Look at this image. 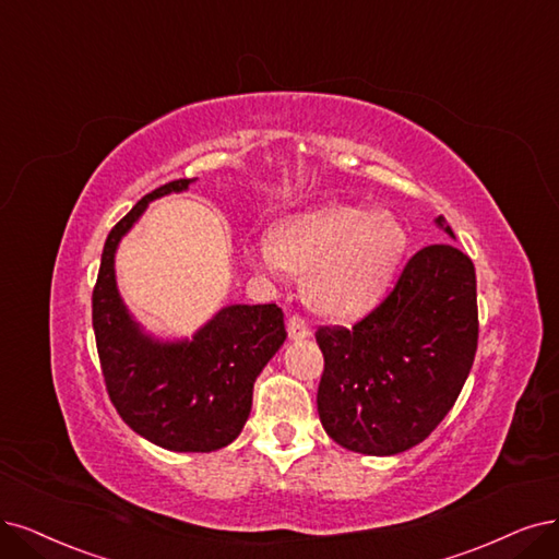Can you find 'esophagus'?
Instances as JSON below:
<instances>
[{
  "label": "esophagus",
  "mask_w": 559,
  "mask_h": 559,
  "mask_svg": "<svg viewBox=\"0 0 559 559\" xmlns=\"http://www.w3.org/2000/svg\"><path fill=\"white\" fill-rule=\"evenodd\" d=\"M287 334H290V338H306L311 334V329H308V322L301 316L295 313L287 320Z\"/></svg>",
  "instance_id": "esophagus-1"
}]
</instances>
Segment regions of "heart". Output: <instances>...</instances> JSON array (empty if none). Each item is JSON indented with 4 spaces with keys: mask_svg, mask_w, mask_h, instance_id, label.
Masks as SVG:
<instances>
[{
    "mask_svg": "<svg viewBox=\"0 0 559 559\" xmlns=\"http://www.w3.org/2000/svg\"><path fill=\"white\" fill-rule=\"evenodd\" d=\"M405 246V227L391 212L329 204L290 218L276 239H260L251 260L274 278L308 272L306 297L318 311L349 318L384 295Z\"/></svg>",
    "mask_w": 559,
    "mask_h": 559,
    "instance_id": "heart-1",
    "label": "heart"
}]
</instances>
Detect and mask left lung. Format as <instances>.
<instances>
[{
    "mask_svg": "<svg viewBox=\"0 0 559 559\" xmlns=\"http://www.w3.org/2000/svg\"><path fill=\"white\" fill-rule=\"evenodd\" d=\"M438 225L453 237L442 216ZM316 341L326 436L368 456L407 451L447 417L477 355L474 264L451 243L424 246L373 311L353 326H318Z\"/></svg>",
    "mask_w": 559,
    "mask_h": 559,
    "instance_id": "1",
    "label": "left lung"
}]
</instances>
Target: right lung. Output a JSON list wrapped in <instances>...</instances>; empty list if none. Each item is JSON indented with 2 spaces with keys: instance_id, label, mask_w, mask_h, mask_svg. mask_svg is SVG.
<instances>
[{
  "instance_id": "add662e5",
  "label": "right lung",
  "mask_w": 559,
  "mask_h": 559,
  "mask_svg": "<svg viewBox=\"0 0 559 559\" xmlns=\"http://www.w3.org/2000/svg\"><path fill=\"white\" fill-rule=\"evenodd\" d=\"M175 179L144 195L106 239L92 293V322L108 396L138 436L170 451H216L230 444L253 403V382L287 332L276 304L227 306L193 341L144 336L121 304L115 251L150 200L189 189Z\"/></svg>"
}]
</instances>
